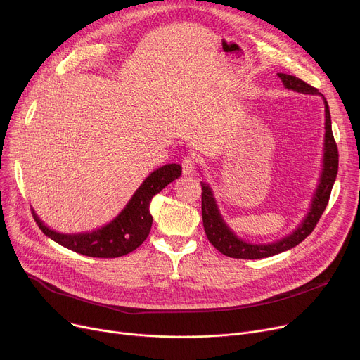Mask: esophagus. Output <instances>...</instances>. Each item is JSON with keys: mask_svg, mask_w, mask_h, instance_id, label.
<instances>
[{"mask_svg": "<svg viewBox=\"0 0 360 360\" xmlns=\"http://www.w3.org/2000/svg\"><path fill=\"white\" fill-rule=\"evenodd\" d=\"M181 167H183V174L184 176H193L195 174V169H196V161L193 157L187 155L181 160Z\"/></svg>", "mask_w": 360, "mask_h": 360, "instance_id": "esophagus-1", "label": "esophagus"}]
</instances>
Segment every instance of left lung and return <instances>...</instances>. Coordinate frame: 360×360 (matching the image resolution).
Instances as JSON below:
<instances>
[{
  "label": "left lung",
  "mask_w": 360,
  "mask_h": 360,
  "mask_svg": "<svg viewBox=\"0 0 360 360\" xmlns=\"http://www.w3.org/2000/svg\"><path fill=\"white\" fill-rule=\"evenodd\" d=\"M281 79L283 85L288 91H294L298 94L306 95H319L323 98L324 103V143H323V162L321 172L319 176V184L314 190V195L310 200L309 212L302 217L300 225L287 236L266 243L250 242L239 238L226 224L220 209L217 206L214 193L212 187L206 181H200L202 184V217L203 226L209 242L216 248L219 252H222L231 258L239 259H261L268 258L276 254L285 252L291 248L297 246L300 242L306 239L313 229L316 228L319 219L321 217L328 199L331 188L336 181L338 169H339V153L338 146L335 143L333 132H331V118L328 103L326 98L313 86L307 85L306 82L285 73H276Z\"/></svg>",
  "instance_id": "8db88e82"
}]
</instances>
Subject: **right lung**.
<instances>
[{"mask_svg": "<svg viewBox=\"0 0 360 360\" xmlns=\"http://www.w3.org/2000/svg\"><path fill=\"white\" fill-rule=\"evenodd\" d=\"M180 176V164L161 165L146 177L125 207L110 222L89 232H58L50 229L33 207L32 212L41 232L68 250L86 257L117 258L132 252L147 239L153 225L151 199Z\"/></svg>", "mask_w": 360, "mask_h": 360, "instance_id": "1", "label": "right lung"}]
</instances>
